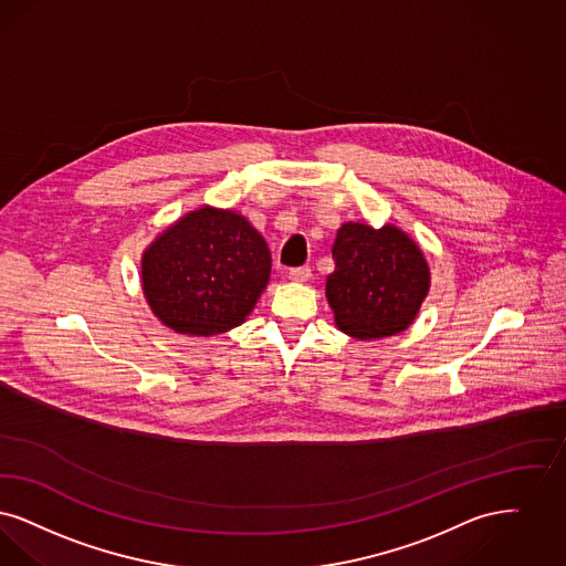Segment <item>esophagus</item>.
I'll return each mask as SVG.
<instances>
[{"label": "esophagus", "mask_w": 566, "mask_h": 566, "mask_svg": "<svg viewBox=\"0 0 566 566\" xmlns=\"http://www.w3.org/2000/svg\"><path fill=\"white\" fill-rule=\"evenodd\" d=\"M290 279L295 281V283H304V281H308V279H311V269H308V266H297V269H292V271H290Z\"/></svg>", "instance_id": "1"}]
</instances>
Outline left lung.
I'll return each instance as SVG.
<instances>
[{
  "instance_id": "left-lung-1",
  "label": "left lung",
  "mask_w": 566,
  "mask_h": 566,
  "mask_svg": "<svg viewBox=\"0 0 566 566\" xmlns=\"http://www.w3.org/2000/svg\"><path fill=\"white\" fill-rule=\"evenodd\" d=\"M336 269L325 294L336 325L359 340L403 332L429 292V269L417 243L395 226L343 223L332 247Z\"/></svg>"
}]
</instances>
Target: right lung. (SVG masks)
<instances>
[{"instance_id": "add662e5", "label": "right lung", "mask_w": 566, "mask_h": 566, "mask_svg": "<svg viewBox=\"0 0 566 566\" xmlns=\"http://www.w3.org/2000/svg\"><path fill=\"white\" fill-rule=\"evenodd\" d=\"M271 276L262 234L234 211L202 207L144 253V294L179 334L211 336L245 321Z\"/></svg>"}]
</instances>
